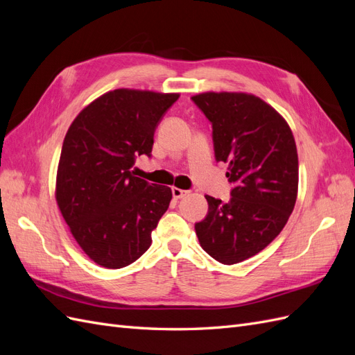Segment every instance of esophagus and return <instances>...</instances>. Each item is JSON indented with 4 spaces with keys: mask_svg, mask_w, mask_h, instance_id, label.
<instances>
[{
    "mask_svg": "<svg viewBox=\"0 0 355 355\" xmlns=\"http://www.w3.org/2000/svg\"><path fill=\"white\" fill-rule=\"evenodd\" d=\"M171 194H173L175 198H184V197H187V196L189 194V191H187V189H179V188L173 187V188H171Z\"/></svg>",
    "mask_w": 355,
    "mask_h": 355,
    "instance_id": "1",
    "label": "esophagus"
}]
</instances>
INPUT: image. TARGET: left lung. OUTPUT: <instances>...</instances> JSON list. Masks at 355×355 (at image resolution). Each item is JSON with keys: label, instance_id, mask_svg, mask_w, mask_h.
I'll list each match as a JSON object with an SVG mask.
<instances>
[{"label": "left lung", "instance_id": "obj_1", "mask_svg": "<svg viewBox=\"0 0 355 355\" xmlns=\"http://www.w3.org/2000/svg\"><path fill=\"white\" fill-rule=\"evenodd\" d=\"M209 118L216 161L228 163L231 200L206 196L196 223L200 245L223 265L243 262L282 232L297 197L299 164L292 130L271 105L249 93L207 92L191 98Z\"/></svg>", "mask_w": 355, "mask_h": 355}]
</instances>
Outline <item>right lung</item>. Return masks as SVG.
<instances>
[{"label": "right lung", "mask_w": 355, "mask_h": 355, "mask_svg": "<svg viewBox=\"0 0 355 355\" xmlns=\"http://www.w3.org/2000/svg\"><path fill=\"white\" fill-rule=\"evenodd\" d=\"M178 93L116 89L77 115L63 141L56 201L75 241L93 262L118 270L137 261L168 209L171 189L133 176L151 157L161 118Z\"/></svg>", "instance_id": "obj_1"}]
</instances>
